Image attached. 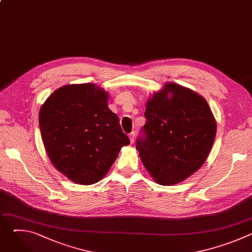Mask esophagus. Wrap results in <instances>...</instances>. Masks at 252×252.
<instances>
[{"instance_id": "esophagus-1", "label": "esophagus", "mask_w": 252, "mask_h": 252, "mask_svg": "<svg viewBox=\"0 0 252 252\" xmlns=\"http://www.w3.org/2000/svg\"><path fill=\"white\" fill-rule=\"evenodd\" d=\"M128 137H129V139H130V142L133 143L134 137H135V132H134V131H131V132L128 134Z\"/></svg>"}]
</instances>
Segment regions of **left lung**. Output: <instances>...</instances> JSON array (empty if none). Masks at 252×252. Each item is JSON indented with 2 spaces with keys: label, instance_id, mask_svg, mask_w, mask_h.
<instances>
[{
  "label": "left lung",
  "instance_id": "obj_1",
  "mask_svg": "<svg viewBox=\"0 0 252 252\" xmlns=\"http://www.w3.org/2000/svg\"><path fill=\"white\" fill-rule=\"evenodd\" d=\"M145 117L135 147L158 184L182 183L201 167L217 134V122L204 97L166 83L148 99Z\"/></svg>",
  "mask_w": 252,
  "mask_h": 252
}]
</instances>
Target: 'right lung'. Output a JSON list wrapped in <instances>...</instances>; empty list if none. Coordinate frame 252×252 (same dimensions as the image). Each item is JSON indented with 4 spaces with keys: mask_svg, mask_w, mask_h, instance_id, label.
I'll use <instances>...</instances> for the list:
<instances>
[{
    "mask_svg": "<svg viewBox=\"0 0 252 252\" xmlns=\"http://www.w3.org/2000/svg\"><path fill=\"white\" fill-rule=\"evenodd\" d=\"M94 84L56 90L41 106L39 124L54 166L75 184L94 185L107 173L129 138Z\"/></svg>",
    "mask_w": 252,
    "mask_h": 252,
    "instance_id": "add662e5",
    "label": "right lung"
}]
</instances>
